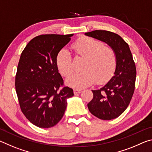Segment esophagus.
Instances as JSON below:
<instances>
[{"instance_id":"esophagus-1","label":"esophagus","mask_w":152,"mask_h":152,"mask_svg":"<svg viewBox=\"0 0 152 152\" xmlns=\"http://www.w3.org/2000/svg\"><path fill=\"white\" fill-rule=\"evenodd\" d=\"M82 92L81 90H78V89H74V93L76 94H80Z\"/></svg>"}]
</instances>
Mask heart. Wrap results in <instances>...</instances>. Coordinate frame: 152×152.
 Listing matches in <instances>:
<instances>
[{"instance_id": "heart-1", "label": "heart", "mask_w": 152, "mask_h": 152, "mask_svg": "<svg viewBox=\"0 0 152 152\" xmlns=\"http://www.w3.org/2000/svg\"><path fill=\"white\" fill-rule=\"evenodd\" d=\"M76 57L84 59L81 69L67 79L66 83L75 88H83L93 84L102 83L109 80L115 71L117 56L110 46L104 45L102 41L89 37H82L71 45ZM56 64L61 74L70 76L74 65L70 52L66 49L59 51L56 56Z\"/></svg>"}]
</instances>
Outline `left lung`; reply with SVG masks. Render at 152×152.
I'll use <instances>...</instances> for the list:
<instances>
[{
	"label": "left lung",
	"mask_w": 152,
	"mask_h": 152,
	"mask_svg": "<svg viewBox=\"0 0 152 152\" xmlns=\"http://www.w3.org/2000/svg\"><path fill=\"white\" fill-rule=\"evenodd\" d=\"M85 35L107 43L116 53L114 76L103 87L92 91L93 99L87 104L89 111L99 119H115L127 109L134 92L136 68L132 52L127 43L115 33L95 30Z\"/></svg>",
	"instance_id": "left-lung-1"
}]
</instances>
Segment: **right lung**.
<instances>
[{
  "mask_svg": "<svg viewBox=\"0 0 152 152\" xmlns=\"http://www.w3.org/2000/svg\"><path fill=\"white\" fill-rule=\"evenodd\" d=\"M73 34L41 35L22 51L15 76V89L21 111L40 128L56 125L63 117L73 90L64 85L56 56Z\"/></svg>",
  "mask_w": 152,
  "mask_h": 152,
  "instance_id": "right-lung-1",
  "label": "right lung"
}]
</instances>
